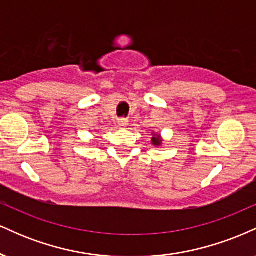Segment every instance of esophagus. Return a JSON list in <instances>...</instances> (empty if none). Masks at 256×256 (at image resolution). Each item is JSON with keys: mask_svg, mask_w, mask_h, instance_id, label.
<instances>
[{"mask_svg": "<svg viewBox=\"0 0 256 256\" xmlns=\"http://www.w3.org/2000/svg\"><path fill=\"white\" fill-rule=\"evenodd\" d=\"M118 126L121 129H127L128 127V120L127 118H121L118 121Z\"/></svg>", "mask_w": 256, "mask_h": 256, "instance_id": "34e87169", "label": "esophagus"}]
</instances>
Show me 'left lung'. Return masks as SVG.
I'll return each mask as SVG.
<instances>
[{
	"mask_svg": "<svg viewBox=\"0 0 256 256\" xmlns=\"http://www.w3.org/2000/svg\"><path fill=\"white\" fill-rule=\"evenodd\" d=\"M152 135V139H151V144L154 147H160L162 145H163V138H162L160 134L158 133H153L151 134Z\"/></svg>",
	"mask_w": 256,
	"mask_h": 256,
	"instance_id": "obj_1",
	"label": "left lung"
}]
</instances>
